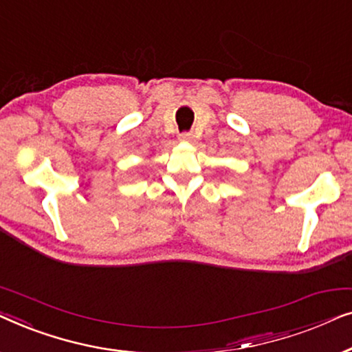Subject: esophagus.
<instances>
[{
	"label": "esophagus",
	"instance_id": "1",
	"mask_svg": "<svg viewBox=\"0 0 352 352\" xmlns=\"http://www.w3.org/2000/svg\"><path fill=\"white\" fill-rule=\"evenodd\" d=\"M182 142H191L192 140V133L191 132H182L180 135H178Z\"/></svg>",
	"mask_w": 352,
	"mask_h": 352
}]
</instances>
